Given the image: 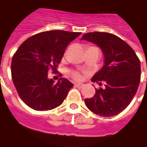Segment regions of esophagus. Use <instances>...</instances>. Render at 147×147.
<instances>
[{"label":"esophagus","instance_id":"34e87169","mask_svg":"<svg viewBox=\"0 0 147 147\" xmlns=\"http://www.w3.org/2000/svg\"><path fill=\"white\" fill-rule=\"evenodd\" d=\"M83 86H84L83 84H75V87H77L78 88H81Z\"/></svg>","mask_w":147,"mask_h":147}]
</instances>
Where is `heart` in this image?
Returning <instances> with one entry per match:
<instances>
[{
	"label": "heart",
	"mask_w": 147,
	"mask_h": 147,
	"mask_svg": "<svg viewBox=\"0 0 147 147\" xmlns=\"http://www.w3.org/2000/svg\"><path fill=\"white\" fill-rule=\"evenodd\" d=\"M71 75L74 79L77 80V81H81L82 79V75L80 74L79 72H72L71 73Z\"/></svg>",
	"instance_id": "b5f03b06"
}]
</instances>
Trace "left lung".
Returning a JSON list of instances; mask_svg holds the SVG:
<instances>
[{
	"instance_id": "left-lung-1",
	"label": "left lung",
	"mask_w": 147,
	"mask_h": 147,
	"mask_svg": "<svg viewBox=\"0 0 147 147\" xmlns=\"http://www.w3.org/2000/svg\"><path fill=\"white\" fill-rule=\"evenodd\" d=\"M81 40L96 44L104 55V66L92 78L103 88L84 102L92 112L102 117L118 114L130 104L140 82V61L127 43L116 35L102 32L84 34Z\"/></svg>"
}]
</instances>
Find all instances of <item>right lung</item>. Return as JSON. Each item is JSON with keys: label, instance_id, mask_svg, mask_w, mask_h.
Returning <instances> with one entry per match:
<instances>
[{"label": "right lung", "instance_id": "right-lung-1", "mask_svg": "<svg viewBox=\"0 0 147 147\" xmlns=\"http://www.w3.org/2000/svg\"><path fill=\"white\" fill-rule=\"evenodd\" d=\"M80 32L50 30L35 34L26 40L11 60L14 85L22 101L35 110H49L60 106L74 84L61 78L56 84L48 78L54 72L72 40Z\"/></svg>", "mask_w": 147, "mask_h": 147}]
</instances>
